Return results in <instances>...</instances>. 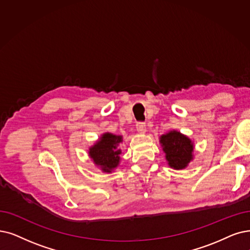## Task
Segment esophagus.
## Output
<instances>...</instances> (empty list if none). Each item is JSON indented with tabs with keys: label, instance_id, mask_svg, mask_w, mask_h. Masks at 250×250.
I'll list each match as a JSON object with an SVG mask.
<instances>
[{
	"label": "esophagus",
	"instance_id": "esophagus-1",
	"mask_svg": "<svg viewBox=\"0 0 250 250\" xmlns=\"http://www.w3.org/2000/svg\"><path fill=\"white\" fill-rule=\"evenodd\" d=\"M136 130L139 132V133H145L146 128V124L143 123V122H138L136 124Z\"/></svg>",
	"mask_w": 250,
	"mask_h": 250
}]
</instances>
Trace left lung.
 <instances>
[{
    "label": "left lung",
    "instance_id": "1",
    "mask_svg": "<svg viewBox=\"0 0 250 250\" xmlns=\"http://www.w3.org/2000/svg\"><path fill=\"white\" fill-rule=\"evenodd\" d=\"M163 151L166 154V160L170 167L183 169L187 167L192 160L193 144L189 139L177 131H171L161 136Z\"/></svg>",
    "mask_w": 250,
    "mask_h": 250
}]
</instances>
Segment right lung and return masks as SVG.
Here are the masks:
<instances>
[{"label":"right lung","instance_id":"1","mask_svg":"<svg viewBox=\"0 0 250 250\" xmlns=\"http://www.w3.org/2000/svg\"><path fill=\"white\" fill-rule=\"evenodd\" d=\"M122 142V136L112 133H104L99 142L90 148V156L96 165L102 167L104 172H111L113 168L119 164L121 151L118 149V145Z\"/></svg>","mask_w":250,"mask_h":250}]
</instances>
